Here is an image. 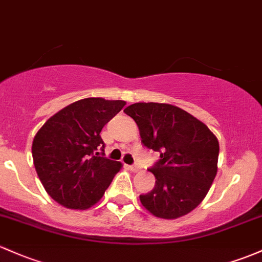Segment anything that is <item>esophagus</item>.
Here are the masks:
<instances>
[{
	"instance_id": "34e87169",
	"label": "esophagus",
	"mask_w": 262,
	"mask_h": 262,
	"mask_svg": "<svg viewBox=\"0 0 262 262\" xmlns=\"http://www.w3.org/2000/svg\"><path fill=\"white\" fill-rule=\"evenodd\" d=\"M128 170L132 171V172H139V171L141 170V166H140V165H132V166H128Z\"/></svg>"
}]
</instances>
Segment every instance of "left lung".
<instances>
[{
	"mask_svg": "<svg viewBox=\"0 0 262 262\" xmlns=\"http://www.w3.org/2000/svg\"><path fill=\"white\" fill-rule=\"evenodd\" d=\"M137 123L143 145L160 151L150 170L156 185L140 195L142 206L160 219L173 220L199 206L217 173V137L185 110L159 102H137L123 110Z\"/></svg>",
	"mask_w": 262,
	"mask_h": 262,
	"instance_id": "left-lung-1",
	"label": "left lung"
}]
</instances>
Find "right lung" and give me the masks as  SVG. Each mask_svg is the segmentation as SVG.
Here are the masks:
<instances>
[{
	"mask_svg": "<svg viewBox=\"0 0 262 262\" xmlns=\"http://www.w3.org/2000/svg\"><path fill=\"white\" fill-rule=\"evenodd\" d=\"M125 105L122 100L82 98L60 110L37 131L33 165L46 192L61 206L92 207L122 168L121 162L96 151L105 147L101 130Z\"/></svg>",
	"mask_w": 262,
	"mask_h": 262,
	"instance_id": "right-lung-1",
	"label": "right lung"
}]
</instances>
